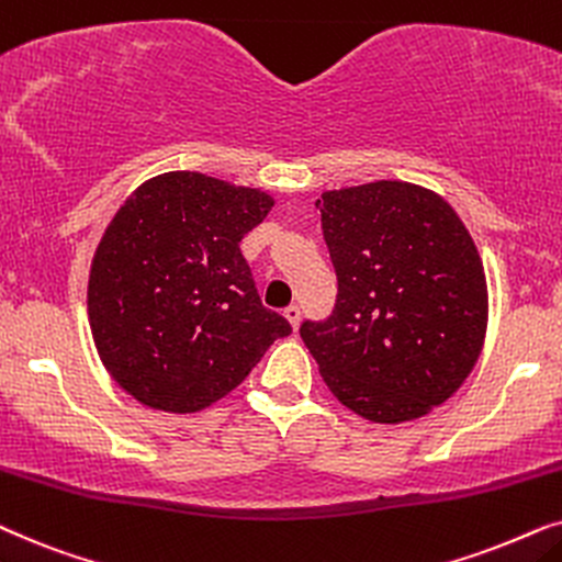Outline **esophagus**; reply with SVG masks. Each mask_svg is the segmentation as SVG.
Returning a JSON list of instances; mask_svg holds the SVG:
<instances>
[{
    "mask_svg": "<svg viewBox=\"0 0 562 562\" xmlns=\"http://www.w3.org/2000/svg\"><path fill=\"white\" fill-rule=\"evenodd\" d=\"M301 316H303V311H301V305H288V308H285V318L290 321V326H293V328H297V326H301Z\"/></svg>",
    "mask_w": 562,
    "mask_h": 562,
    "instance_id": "1",
    "label": "esophagus"
}]
</instances>
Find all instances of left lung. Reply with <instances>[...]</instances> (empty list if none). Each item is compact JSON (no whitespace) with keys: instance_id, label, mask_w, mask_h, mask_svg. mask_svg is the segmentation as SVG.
<instances>
[{"instance_id":"8db88e82","label":"left lung","mask_w":562,"mask_h":562,"mask_svg":"<svg viewBox=\"0 0 562 562\" xmlns=\"http://www.w3.org/2000/svg\"><path fill=\"white\" fill-rule=\"evenodd\" d=\"M339 293L331 316L303 321L321 378L378 424L426 416L481 357L488 290L465 223L437 192L380 182L316 200Z\"/></svg>"}]
</instances>
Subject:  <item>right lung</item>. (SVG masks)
Masks as SVG:
<instances>
[{
    "label": "right lung",
    "mask_w": 562,
    "mask_h": 562,
    "mask_svg": "<svg viewBox=\"0 0 562 562\" xmlns=\"http://www.w3.org/2000/svg\"><path fill=\"white\" fill-rule=\"evenodd\" d=\"M274 200L198 171L148 179L110 221L89 272V326L112 380L194 414L244 383L293 328L261 305L241 238Z\"/></svg>",
    "instance_id": "obj_1"
}]
</instances>
